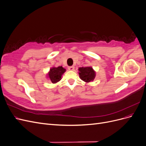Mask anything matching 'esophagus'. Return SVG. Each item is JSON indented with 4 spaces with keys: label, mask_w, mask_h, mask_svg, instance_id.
Here are the masks:
<instances>
[{
    "label": "esophagus",
    "mask_w": 146,
    "mask_h": 146,
    "mask_svg": "<svg viewBox=\"0 0 146 146\" xmlns=\"http://www.w3.org/2000/svg\"><path fill=\"white\" fill-rule=\"evenodd\" d=\"M68 69L70 70H73L74 69V66H69V67L68 68Z\"/></svg>",
    "instance_id": "obj_1"
}]
</instances>
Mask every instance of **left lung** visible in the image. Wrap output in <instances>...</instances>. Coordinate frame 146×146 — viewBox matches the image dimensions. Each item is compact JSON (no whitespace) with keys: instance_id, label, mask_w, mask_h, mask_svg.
<instances>
[{"instance_id":"8db88e82","label":"left lung","mask_w":146,"mask_h":146,"mask_svg":"<svg viewBox=\"0 0 146 146\" xmlns=\"http://www.w3.org/2000/svg\"><path fill=\"white\" fill-rule=\"evenodd\" d=\"M79 76L82 80L85 82H90L94 80L96 74L91 67H82L78 69Z\"/></svg>"}]
</instances>
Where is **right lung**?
<instances>
[{"instance_id":"right-lung-1","label":"right lung","mask_w":146,"mask_h":146,"mask_svg":"<svg viewBox=\"0 0 146 146\" xmlns=\"http://www.w3.org/2000/svg\"><path fill=\"white\" fill-rule=\"evenodd\" d=\"M66 71L62 66H58L57 68H52L50 69V72L48 73L49 77L52 83H55L61 80V76Z\"/></svg>"}]
</instances>
